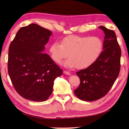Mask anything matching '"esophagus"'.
Instances as JSON below:
<instances>
[{
  "label": "esophagus",
  "mask_w": 129,
  "mask_h": 129,
  "mask_svg": "<svg viewBox=\"0 0 129 129\" xmlns=\"http://www.w3.org/2000/svg\"><path fill=\"white\" fill-rule=\"evenodd\" d=\"M63 73H64L65 74H67V75H70V73H69V72H67V71H64V72H63Z\"/></svg>",
  "instance_id": "1"
}]
</instances>
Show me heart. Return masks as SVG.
<instances>
[{"mask_svg": "<svg viewBox=\"0 0 129 129\" xmlns=\"http://www.w3.org/2000/svg\"><path fill=\"white\" fill-rule=\"evenodd\" d=\"M104 47L103 41L96 36L71 35L62 38L61 44L54 42L49 47L51 59L60 64L68 56L64 62L65 67L84 69L92 65L99 58Z\"/></svg>", "mask_w": 129, "mask_h": 129, "instance_id": "b5f03b06", "label": "heart"}]
</instances>
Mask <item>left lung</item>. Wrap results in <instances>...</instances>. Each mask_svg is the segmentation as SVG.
Instances as JSON below:
<instances>
[{"label": "left lung", "instance_id": "left-lung-1", "mask_svg": "<svg viewBox=\"0 0 129 129\" xmlns=\"http://www.w3.org/2000/svg\"><path fill=\"white\" fill-rule=\"evenodd\" d=\"M99 28L105 34L103 51L92 65L76 73L80 84L74 93L84 101H95L104 96L113 86L120 72L121 52L115 33L103 26Z\"/></svg>", "mask_w": 129, "mask_h": 129}]
</instances>
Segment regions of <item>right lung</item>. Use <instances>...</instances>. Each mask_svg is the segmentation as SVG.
Masks as SVG:
<instances>
[{
    "instance_id": "1",
    "label": "right lung",
    "mask_w": 129,
    "mask_h": 129,
    "mask_svg": "<svg viewBox=\"0 0 129 129\" xmlns=\"http://www.w3.org/2000/svg\"><path fill=\"white\" fill-rule=\"evenodd\" d=\"M52 32L36 24L19 30L11 42L8 69L16 91L24 99L44 101L53 92L54 81L62 70L43 53Z\"/></svg>"
}]
</instances>
